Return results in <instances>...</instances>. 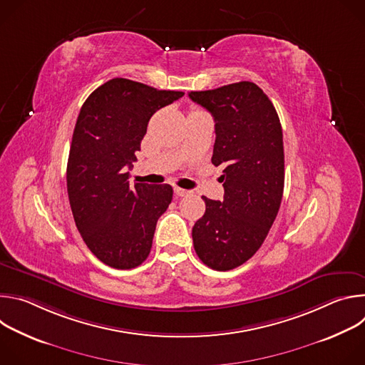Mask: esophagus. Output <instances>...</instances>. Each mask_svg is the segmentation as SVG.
Wrapping results in <instances>:
<instances>
[{"instance_id": "1", "label": "esophagus", "mask_w": 365, "mask_h": 365, "mask_svg": "<svg viewBox=\"0 0 365 365\" xmlns=\"http://www.w3.org/2000/svg\"><path fill=\"white\" fill-rule=\"evenodd\" d=\"M175 193H176V196H187V195H190V190H186V189H182V187H175Z\"/></svg>"}]
</instances>
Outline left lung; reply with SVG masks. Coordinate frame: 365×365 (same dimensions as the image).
Returning a JSON list of instances; mask_svg holds the SVG:
<instances>
[{"label": "left lung", "instance_id": "8db88e82", "mask_svg": "<svg viewBox=\"0 0 365 365\" xmlns=\"http://www.w3.org/2000/svg\"><path fill=\"white\" fill-rule=\"evenodd\" d=\"M215 121L212 165L222 166L224 200L202 196L206 211L192 228L203 264L218 272L244 264L264 242L284 187L283 133L276 108L255 83L242 81L189 92Z\"/></svg>", "mask_w": 365, "mask_h": 365}]
</instances>
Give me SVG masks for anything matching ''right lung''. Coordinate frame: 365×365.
Wrapping results in <instances>:
<instances>
[{"instance_id":"obj_1","label":"right lung","mask_w":365,"mask_h":365,"mask_svg":"<svg viewBox=\"0 0 365 365\" xmlns=\"http://www.w3.org/2000/svg\"><path fill=\"white\" fill-rule=\"evenodd\" d=\"M183 95L114 78L83 102L68 159V195L78 231L103 264L128 270L150 254L155 224L173 189L131 186L128 170L151 115Z\"/></svg>"}]
</instances>
